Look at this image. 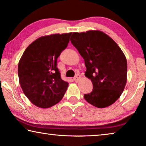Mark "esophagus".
Listing matches in <instances>:
<instances>
[{"label": "esophagus", "instance_id": "1", "mask_svg": "<svg viewBox=\"0 0 146 146\" xmlns=\"http://www.w3.org/2000/svg\"><path fill=\"white\" fill-rule=\"evenodd\" d=\"M80 78V75H78V74H77V75H76V76L75 77L73 78V80H75V82H78V80H79V78Z\"/></svg>", "mask_w": 146, "mask_h": 146}]
</instances>
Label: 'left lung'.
<instances>
[{"label":"left lung","instance_id":"1","mask_svg":"<svg viewBox=\"0 0 146 146\" xmlns=\"http://www.w3.org/2000/svg\"><path fill=\"white\" fill-rule=\"evenodd\" d=\"M71 42L84 58L85 76L92 80L93 90L84 94L88 103L105 108L117 100L127 82L126 57L117 44L104 32H73Z\"/></svg>","mask_w":146,"mask_h":146}]
</instances>
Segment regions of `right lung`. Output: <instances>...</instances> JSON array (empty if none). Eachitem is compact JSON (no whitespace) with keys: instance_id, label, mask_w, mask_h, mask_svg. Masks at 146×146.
I'll return each mask as SVG.
<instances>
[{"instance_id":"obj_1","label":"right lung","mask_w":146,"mask_h":146,"mask_svg":"<svg viewBox=\"0 0 146 146\" xmlns=\"http://www.w3.org/2000/svg\"><path fill=\"white\" fill-rule=\"evenodd\" d=\"M71 34L40 37L30 44L21 58L19 84L27 98L38 107H51L66 93L69 84L60 77L57 59L68 46Z\"/></svg>"}]
</instances>
